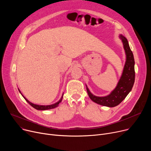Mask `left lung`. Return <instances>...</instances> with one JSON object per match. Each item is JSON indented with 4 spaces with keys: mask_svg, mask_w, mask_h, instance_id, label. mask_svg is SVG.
<instances>
[{
    "mask_svg": "<svg viewBox=\"0 0 151 151\" xmlns=\"http://www.w3.org/2000/svg\"><path fill=\"white\" fill-rule=\"evenodd\" d=\"M119 38L123 43L126 60L122 75L115 89L106 96L98 97L92 94L86 85L87 92L90 99L93 102L102 106L114 107L120 104L132 91L134 84L135 72L133 54L127 38L121 34L119 35Z\"/></svg>",
    "mask_w": 151,
    "mask_h": 151,
    "instance_id": "left-lung-1",
    "label": "left lung"
}]
</instances>
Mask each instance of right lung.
I'll use <instances>...</instances> for the list:
<instances>
[{"instance_id": "1", "label": "right lung", "mask_w": 151, "mask_h": 151, "mask_svg": "<svg viewBox=\"0 0 151 151\" xmlns=\"http://www.w3.org/2000/svg\"><path fill=\"white\" fill-rule=\"evenodd\" d=\"M19 92L21 93V94L22 95V96L24 97V99L28 103V104L31 105L32 106L33 108H34L35 109H37V110H47V109H53V108H56L59 106V104H60V103L62 101V99H63V93L62 94V96L61 97V99L56 103H55V104H52V105H36V104H32V103H31L30 101H29L24 96H23V95L21 93L20 90L18 89Z\"/></svg>"}]
</instances>
